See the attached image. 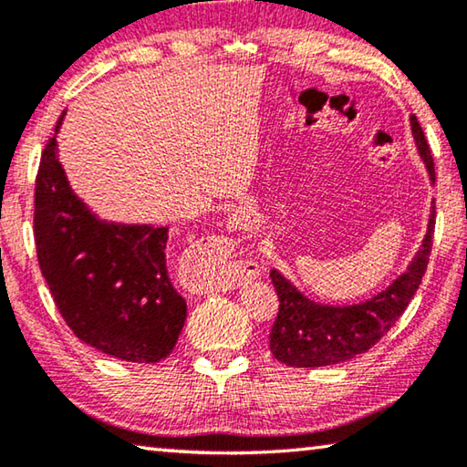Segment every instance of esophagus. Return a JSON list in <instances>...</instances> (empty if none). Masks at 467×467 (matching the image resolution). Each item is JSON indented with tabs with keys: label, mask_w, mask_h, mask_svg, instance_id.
Wrapping results in <instances>:
<instances>
[{
	"label": "esophagus",
	"mask_w": 467,
	"mask_h": 467,
	"mask_svg": "<svg viewBox=\"0 0 467 467\" xmlns=\"http://www.w3.org/2000/svg\"><path fill=\"white\" fill-rule=\"evenodd\" d=\"M228 280H231V278H228ZM236 280H239V275H233V282H236ZM220 286H231V282H220Z\"/></svg>",
	"instance_id": "obj_1"
}]
</instances>
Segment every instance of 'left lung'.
<instances>
[{
	"label": "left lung",
	"instance_id": "left-lung-1",
	"mask_svg": "<svg viewBox=\"0 0 467 467\" xmlns=\"http://www.w3.org/2000/svg\"><path fill=\"white\" fill-rule=\"evenodd\" d=\"M412 133L422 161L434 181V161L424 131L412 115ZM434 234V210L420 251L408 270L381 295L352 306H327L305 298L282 274L272 270L270 278L278 295V317L270 331V350L288 367H329L367 352L401 317L429 265Z\"/></svg>",
	"mask_w": 467,
	"mask_h": 467
}]
</instances>
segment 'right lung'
<instances>
[{
  "instance_id": "right-lung-1",
  "label": "right lung",
  "mask_w": 467,
  "mask_h": 467,
  "mask_svg": "<svg viewBox=\"0 0 467 467\" xmlns=\"http://www.w3.org/2000/svg\"><path fill=\"white\" fill-rule=\"evenodd\" d=\"M35 244L55 306L84 344L128 362L169 357L187 317L167 274L169 228L94 218L67 185L55 133L35 181Z\"/></svg>"
}]
</instances>
